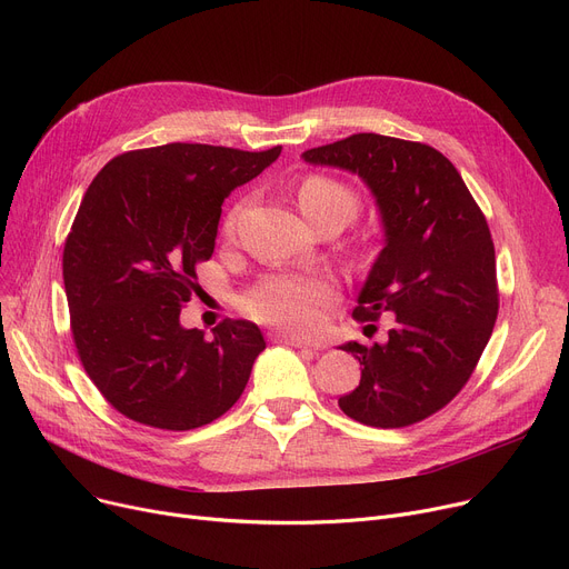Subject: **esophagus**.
Instances as JSON below:
<instances>
[{"label": "esophagus", "mask_w": 569, "mask_h": 569, "mask_svg": "<svg viewBox=\"0 0 569 569\" xmlns=\"http://www.w3.org/2000/svg\"><path fill=\"white\" fill-rule=\"evenodd\" d=\"M272 341L277 343H286V346H295V348H307V350H318V346L309 343V341H302V339H295V337H288V335H272Z\"/></svg>", "instance_id": "34e87169"}]
</instances>
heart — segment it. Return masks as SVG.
Returning <instances> with one entry per match:
<instances>
[{"instance_id": "b5f03b06", "label": "heart", "mask_w": 569, "mask_h": 569, "mask_svg": "<svg viewBox=\"0 0 569 569\" xmlns=\"http://www.w3.org/2000/svg\"><path fill=\"white\" fill-rule=\"evenodd\" d=\"M302 212L316 226L327 217H339L346 223L360 209L357 191L330 174H309L297 189ZM244 204L230 209L226 219V234H234L239 214ZM335 300V283L325 277H302V274H269L258 286H253L242 300L244 311L264 325L279 327V330L295 335L316 332L325 309Z\"/></svg>"}]
</instances>
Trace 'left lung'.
I'll return each mask as SVG.
<instances>
[{
    "mask_svg": "<svg viewBox=\"0 0 569 569\" xmlns=\"http://www.w3.org/2000/svg\"><path fill=\"white\" fill-rule=\"evenodd\" d=\"M305 161L360 174L385 223V249L352 318L395 313V327L382 346H341L362 380L339 408L376 429L422 422L463 390L491 339L498 279L489 223L452 161L425 142L355 133L307 149Z\"/></svg>",
    "mask_w": 569,
    "mask_h": 569,
    "instance_id": "obj_1",
    "label": "left lung"
}]
</instances>
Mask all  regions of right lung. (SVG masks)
<instances>
[{
  "instance_id": "obj_1",
  "label": "right lung",
  "mask_w": 569,
  "mask_h": 569,
  "mask_svg": "<svg viewBox=\"0 0 569 569\" xmlns=\"http://www.w3.org/2000/svg\"><path fill=\"white\" fill-rule=\"evenodd\" d=\"M281 154L200 142L133 149L89 184L64 244V290L80 365L129 420L163 431L214 422L242 397L264 341L249 320L212 337L179 313L212 258L221 204Z\"/></svg>"
}]
</instances>
